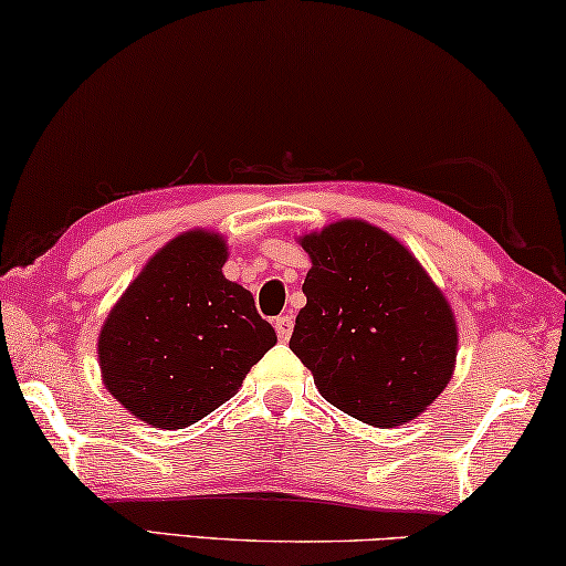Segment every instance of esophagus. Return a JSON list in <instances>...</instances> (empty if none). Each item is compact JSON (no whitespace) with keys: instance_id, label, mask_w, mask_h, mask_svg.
Listing matches in <instances>:
<instances>
[{"instance_id":"34e87169","label":"esophagus","mask_w":566,"mask_h":566,"mask_svg":"<svg viewBox=\"0 0 566 566\" xmlns=\"http://www.w3.org/2000/svg\"><path fill=\"white\" fill-rule=\"evenodd\" d=\"M274 327H276V335H280V339H290L292 337V327H294V317L292 315H280L274 319Z\"/></svg>"}]
</instances>
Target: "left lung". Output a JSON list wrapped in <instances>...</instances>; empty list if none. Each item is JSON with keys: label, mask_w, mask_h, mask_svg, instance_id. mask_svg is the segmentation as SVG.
<instances>
[{"label": "left lung", "mask_w": 566, "mask_h": 566, "mask_svg": "<svg viewBox=\"0 0 566 566\" xmlns=\"http://www.w3.org/2000/svg\"><path fill=\"white\" fill-rule=\"evenodd\" d=\"M312 259L290 347L322 398L375 428L418 418L451 380L459 327L418 259L373 223L300 237Z\"/></svg>", "instance_id": "obj_1"}]
</instances>
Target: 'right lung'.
Here are the masks:
<instances>
[{
    "mask_svg": "<svg viewBox=\"0 0 566 566\" xmlns=\"http://www.w3.org/2000/svg\"><path fill=\"white\" fill-rule=\"evenodd\" d=\"M227 241L193 229L158 249L107 315L97 360L111 396L154 428H186L234 398L276 343L251 292L223 276Z\"/></svg>",
    "mask_w": 566,
    "mask_h": 566,
    "instance_id": "1",
    "label": "right lung"
}]
</instances>
